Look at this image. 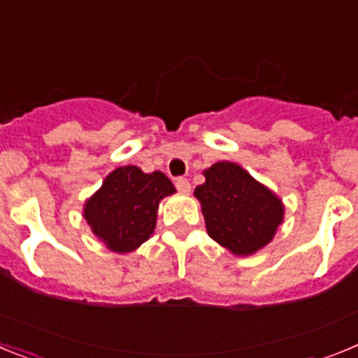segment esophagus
I'll list each match as a JSON object with an SVG mask.
<instances>
[{"instance_id":"esophagus-1","label":"esophagus","mask_w":358,"mask_h":358,"mask_svg":"<svg viewBox=\"0 0 358 358\" xmlns=\"http://www.w3.org/2000/svg\"><path fill=\"white\" fill-rule=\"evenodd\" d=\"M176 188L181 192V194H189L192 192V185H189L188 179H185V177H179L176 181Z\"/></svg>"}]
</instances>
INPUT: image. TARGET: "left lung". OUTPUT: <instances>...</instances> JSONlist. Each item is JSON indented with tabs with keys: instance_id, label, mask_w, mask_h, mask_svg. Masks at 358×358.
I'll list each match as a JSON object with an SVG mask.
<instances>
[{
	"instance_id": "1",
	"label": "left lung",
	"mask_w": 358,
	"mask_h": 358,
	"mask_svg": "<svg viewBox=\"0 0 358 358\" xmlns=\"http://www.w3.org/2000/svg\"><path fill=\"white\" fill-rule=\"evenodd\" d=\"M195 188L208 235L235 256H251L273 242L285 217L283 201L273 189L233 161L204 170Z\"/></svg>"
}]
</instances>
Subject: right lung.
Wrapping results in <instances>:
<instances>
[{
  "label": "right lung",
  "mask_w": 358,
  "mask_h": 358,
  "mask_svg": "<svg viewBox=\"0 0 358 358\" xmlns=\"http://www.w3.org/2000/svg\"><path fill=\"white\" fill-rule=\"evenodd\" d=\"M173 194L176 188L163 172L145 173L134 164L120 166L84 202V218L109 251L127 255L150 238L159 202Z\"/></svg>",
  "instance_id": "1"
}]
</instances>
